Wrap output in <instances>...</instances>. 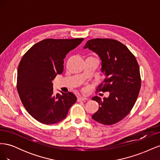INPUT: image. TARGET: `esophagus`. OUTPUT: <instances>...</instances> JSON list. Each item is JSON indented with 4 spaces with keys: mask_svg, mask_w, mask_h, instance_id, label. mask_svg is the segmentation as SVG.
Here are the masks:
<instances>
[{
    "mask_svg": "<svg viewBox=\"0 0 160 160\" xmlns=\"http://www.w3.org/2000/svg\"><path fill=\"white\" fill-rule=\"evenodd\" d=\"M88 99L87 98H84V97H78V98H77V101H85V100H88Z\"/></svg>",
    "mask_w": 160,
    "mask_h": 160,
    "instance_id": "34e87169",
    "label": "esophagus"
}]
</instances>
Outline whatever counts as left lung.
Returning a JSON list of instances; mask_svg holds the SVG:
<instances>
[{
    "label": "left lung",
    "mask_w": 160,
    "mask_h": 160,
    "mask_svg": "<svg viewBox=\"0 0 160 160\" xmlns=\"http://www.w3.org/2000/svg\"><path fill=\"white\" fill-rule=\"evenodd\" d=\"M87 48L101 60V72L105 78L99 85V91L109 92L103 99L98 96L92 98L99 105L92 118L103 125L115 124L129 114L138 97L141 77L138 61L126 46L114 39H91L83 49Z\"/></svg>",
    "instance_id": "obj_1"
}]
</instances>
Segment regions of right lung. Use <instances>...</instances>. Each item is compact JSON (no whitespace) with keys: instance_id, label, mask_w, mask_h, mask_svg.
Wrapping results in <instances>:
<instances>
[{"instance_id":"add662e5","label":"right lung","mask_w":160,"mask_h":160,"mask_svg":"<svg viewBox=\"0 0 160 160\" xmlns=\"http://www.w3.org/2000/svg\"><path fill=\"white\" fill-rule=\"evenodd\" d=\"M84 39L47 38L36 43L23 55L17 71V91L24 107L42 123L64 119L77 101L71 93H53L52 81L63 71V59Z\"/></svg>"}]
</instances>
